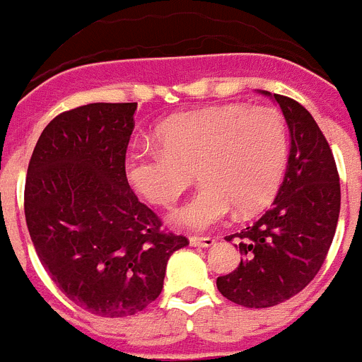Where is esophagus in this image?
<instances>
[{
  "label": "esophagus",
  "mask_w": 362,
  "mask_h": 362,
  "mask_svg": "<svg viewBox=\"0 0 362 362\" xmlns=\"http://www.w3.org/2000/svg\"><path fill=\"white\" fill-rule=\"evenodd\" d=\"M216 245V239L212 238H190V246H197V248H212Z\"/></svg>",
  "instance_id": "1"
}]
</instances>
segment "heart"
Returning <instances> with one entry per match:
<instances>
[{
    "instance_id": "obj_1",
    "label": "heart",
    "mask_w": 362,
    "mask_h": 362,
    "mask_svg": "<svg viewBox=\"0 0 362 362\" xmlns=\"http://www.w3.org/2000/svg\"><path fill=\"white\" fill-rule=\"evenodd\" d=\"M153 148L124 158L130 187L148 203L168 206L190 185L199 190L168 219L179 228L204 232L228 217L261 210L274 197L288 156V132L274 107L230 103L168 117L156 129Z\"/></svg>"
}]
</instances>
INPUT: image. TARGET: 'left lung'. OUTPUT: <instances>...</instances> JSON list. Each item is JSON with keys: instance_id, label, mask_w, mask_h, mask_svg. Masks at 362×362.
I'll list each match as a JSON object with an SVG mask.
<instances>
[{"instance_id": "8db88e82", "label": "left lung", "mask_w": 362, "mask_h": 362, "mask_svg": "<svg viewBox=\"0 0 362 362\" xmlns=\"http://www.w3.org/2000/svg\"><path fill=\"white\" fill-rule=\"evenodd\" d=\"M259 92L281 107L290 153L267 214L226 238H239L243 259L232 274L217 277V290L246 308L276 306L305 288L325 263L341 210L334 153L312 114L293 99Z\"/></svg>"}]
</instances>
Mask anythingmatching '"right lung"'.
<instances>
[{
	"label": "right lung",
	"instance_id": "add662e5",
	"mask_svg": "<svg viewBox=\"0 0 362 362\" xmlns=\"http://www.w3.org/2000/svg\"><path fill=\"white\" fill-rule=\"evenodd\" d=\"M137 103H90L54 117L28 163L25 217L57 288L101 317L141 312L187 238L161 232L137 199L124 156Z\"/></svg>",
	"mask_w": 362,
	"mask_h": 362
}]
</instances>
